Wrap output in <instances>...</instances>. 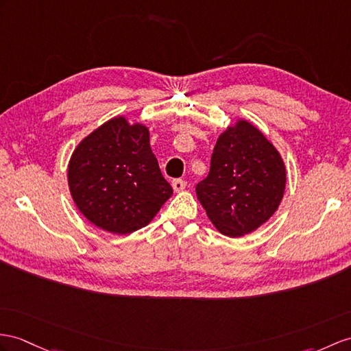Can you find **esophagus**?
Masks as SVG:
<instances>
[{"mask_svg":"<svg viewBox=\"0 0 351 351\" xmlns=\"http://www.w3.org/2000/svg\"><path fill=\"white\" fill-rule=\"evenodd\" d=\"M173 189L176 191V192H182L183 189H186V182L184 180H182V178H176V180H173Z\"/></svg>","mask_w":351,"mask_h":351,"instance_id":"34e87169","label":"esophagus"}]
</instances>
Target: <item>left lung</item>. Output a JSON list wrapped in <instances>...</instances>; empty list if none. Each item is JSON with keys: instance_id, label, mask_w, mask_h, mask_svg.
<instances>
[{"instance_id": "8db88e82", "label": "left lung", "mask_w": 351, "mask_h": 351, "mask_svg": "<svg viewBox=\"0 0 351 351\" xmlns=\"http://www.w3.org/2000/svg\"><path fill=\"white\" fill-rule=\"evenodd\" d=\"M285 187L286 167L278 150L241 119L220 134L210 173L196 184V196L219 232L237 238L274 215Z\"/></svg>"}]
</instances>
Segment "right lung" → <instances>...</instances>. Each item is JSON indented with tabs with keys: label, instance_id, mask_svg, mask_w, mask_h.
I'll use <instances>...</instances> for the list:
<instances>
[{
	"label": "right lung",
	"instance_id": "1",
	"mask_svg": "<svg viewBox=\"0 0 351 351\" xmlns=\"http://www.w3.org/2000/svg\"><path fill=\"white\" fill-rule=\"evenodd\" d=\"M68 186L92 225L119 235L149 225L173 195L152 152L147 126L123 116L80 141L68 164Z\"/></svg>",
	"mask_w": 351,
	"mask_h": 351
}]
</instances>
